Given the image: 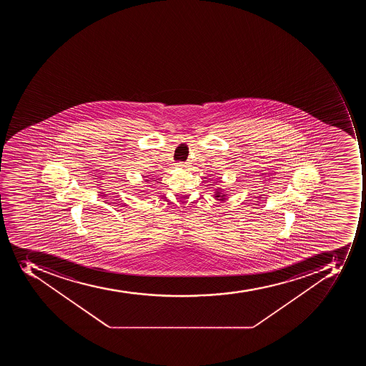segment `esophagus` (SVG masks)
Here are the masks:
<instances>
[{
	"label": "esophagus",
	"mask_w": 366,
	"mask_h": 366,
	"mask_svg": "<svg viewBox=\"0 0 366 366\" xmlns=\"http://www.w3.org/2000/svg\"><path fill=\"white\" fill-rule=\"evenodd\" d=\"M176 166H177V167H187V164H185V162H179L176 164Z\"/></svg>",
	"instance_id": "esophagus-1"
}]
</instances>
